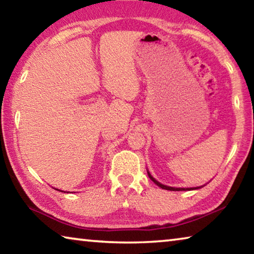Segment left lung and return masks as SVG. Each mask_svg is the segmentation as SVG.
Returning a JSON list of instances; mask_svg holds the SVG:
<instances>
[{"instance_id":"obj_1","label":"left lung","mask_w":254,"mask_h":254,"mask_svg":"<svg viewBox=\"0 0 254 254\" xmlns=\"http://www.w3.org/2000/svg\"><path fill=\"white\" fill-rule=\"evenodd\" d=\"M148 176H149V178L151 179L154 184H157L158 186H159V187H161L162 189H167V190H177V191H178V190H189V189H196V188H186V189H185V188H175V187H169V186H166V185H162V184H160L159 182H157V180L154 179V178L152 177V176L150 175L149 173H148Z\"/></svg>"}]
</instances>
